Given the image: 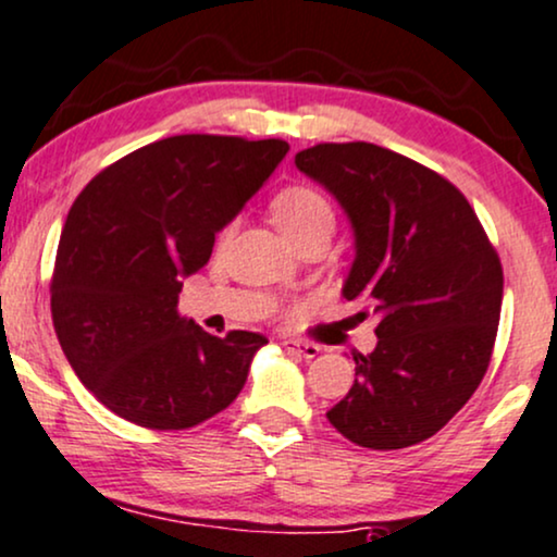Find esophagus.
Instances as JSON below:
<instances>
[{
    "instance_id": "34e87169",
    "label": "esophagus",
    "mask_w": 557,
    "mask_h": 557,
    "mask_svg": "<svg viewBox=\"0 0 557 557\" xmlns=\"http://www.w3.org/2000/svg\"><path fill=\"white\" fill-rule=\"evenodd\" d=\"M283 347L287 352L298 355V358H306V360H313L317 355L321 352L319 345H311V343H300V339H283Z\"/></svg>"
}]
</instances>
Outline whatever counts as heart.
Here are the masks:
<instances>
[{"label": "heart", "instance_id": "heart-1", "mask_svg": "<svg viewBox=\"0 0 557 557\" xmlns=\"http://www.w3.org/2000/svg\"><path fill=\"white\" fill-rule=\"evenodd\" d=\"M272 218L290 244L306 233L317 231V227H330L332 231L334 225L332 205L326 202L324 194L308 189V186H287L280 191L272 199ZM233 227H236L233 223L225 225V231L220 233V244H225L233 236Z\"/></svg>", "mask_w": 557, "mask_h": 557}]
</instances>
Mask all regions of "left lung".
Returning <instances> with one entry per match:
<instances>
[{
	"label": "left lung",
	"instance_id": "8db88e82",
	"mask_svg": "<svg viewBox=\"0 0 557 557\" xmlns=\"http://www.w3.org/2000/svg\"><path fill=\"white\" fill-rule=\"evenodd\" d=\"M300 173L337 199L355 259L343 296L376 319L373 352L326 412L366 448H405L438 433L485 376L498 332L504 270L457 186L371 143L298 152Z\"/></svg>",
	"mask_w": 557,
	"mask_h": 557
}]
</instances>
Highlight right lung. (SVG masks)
Instances as JSON below:
<instances>
[{"instance_id": "1", "label": "right lung", "mask_w": 557, "mask_h": 557, "mask_svg": "<svg viewBox=\"0 0 557 557\" xmlns=\"http://www.w3.org/2000/svg\"><path fill=\"white\" fill-rule=\"evenodd\" d=\"M287 150L283 139L178 134L79 191L57 249L53 330L77 379L119 418L184 431L238 397L267 337H212L181 317L178 293Z\"/></svg>"}]
</instances>
